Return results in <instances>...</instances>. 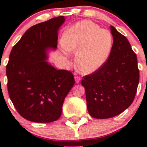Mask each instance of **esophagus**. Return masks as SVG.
Segmentation results:
<instances>
[{
	"label": "esophagus",
	"instance_id": "obj_1",
	"mask_svg": "<svg viewBox=\"0 0 147 147\" xmlns=\"http://www.w3.org/2000/svg\"><path fill=\"white\" fill-rule=\"evenodd\" d=\"M80 81H81V78L79 77V76H76L75 77V82H76V83L79 84L80 82Z\"/></svg>",
	"mask_w": 147,
	"mask_h": 147
}]
</instances>
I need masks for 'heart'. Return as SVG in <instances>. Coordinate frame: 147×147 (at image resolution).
Returning a JSON list of instances; mask_svg holds the SVG:
<instances>
[{
	"label": "heart",
	"mask_w": 147,
	"mask_h": 147,
	"mask_svg": "<svg viewBox=\"0 0 147 147\" xmlns=\"http://www.w3.org/2000/svg\"><path fill=\"white\" fill-rule=\"evenodd\" d=\"M62 46L67 51H76V65L82 74H91L108 59L113 39L111 32L90 20H84L66 30ZM66 54V52H65Z\"/></svg>",
	"instance_id": "b5f03b06"
}]
</instances>
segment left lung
<instances>
[{
  "mask_svg": "<svg viewBox=\"0 0 147 147\" xmlns=\"http://www.w3.org/2000/svg\"><path fill=\"white\" fill-rule=\"evenodd\" d=\"M111 53L100 69L84 76L88 113L95 119H109L132 103L139 83L137 56L128 40L113 26Z\"/></svg>",
  "mask_w": 147,
  "mask_h": 147,
  "instance_id": "1",
  "label": "left lung"
}]
</instances>
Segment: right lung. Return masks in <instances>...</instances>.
Returning <instances> with one entry per match:
<instances>
[{
  "label": "right lung",
  "instance_id": "obj_1",
  "mask_svg": "<svg viewBox=\"0 0 147 147\" xmlns=\"http://www.w3.org/2000/svg\"><path fill=\"white\" fill-rule=\"evenodd\" d=\"M65 18L57 17L28 28L12 48L6 65L9 98L18 113L37 123L57 121L65 98L74 85L71 71L47 62L57 47L58 30Z\"/></svg>",
  "mask_w": 147,
  "mask_h": 147
}]
</instances>
